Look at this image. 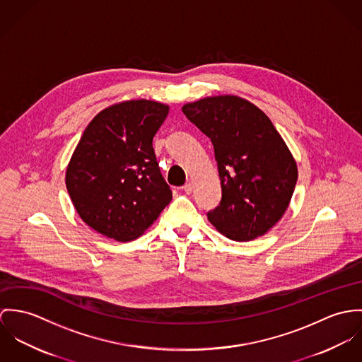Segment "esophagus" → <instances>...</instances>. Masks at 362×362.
Instances as JSON below:
<instances>
[{
    "label": "esophagus",
    "instance_id": "1",
    "mask_svg": "<svg viewBox=\"0 0 362 362\" xmlns=\"http://www.w3.org/2000/svg\"><path fill=\"white\" fill-rule=\"evenodd\" d=\"M183 190H185L187 194H190V193L193 192V185H192V183H186V185L183 186Z\"/></svg>",
    "mask_w": 362,
    "mask_h": 362
}]
</instances>
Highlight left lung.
<instances>
[{"label":"left lung","instance_id":"left-lung-1","mask_svg":"<svg viewBox=\"0 0 362 362\" xmlns=\"http://www.w3.org/2000/svg\"><path fill=\"white\" fill-rule=\"evenodd\" d=\"M214 144L221 204L206 214L223 236L250 241L272 229L287 211L297 163L274 123L248 100L212 95L182 107Z\"/></svg>","mask_w":362,"mask_h":362}]
</instances>
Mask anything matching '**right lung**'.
I'll use <instances>...</instances> for the list:
<instances>
[{"label": "right lung", "instance_id": "obj_1", "mask_svg": "<svg viewBox=\"0 0 362 362\" xmlns=\"http://www.w3.org/2000/svg\"><path fill=\"white\" fill-rule=\"evenodd\" d=\"M169 114L154 100H127L87 124L65 172L81 221L117 241L140 238L172 200L153 139Z\"/></svg>", "mask_w": 362, "mask_h": 362}]
</instances>
